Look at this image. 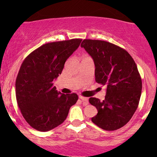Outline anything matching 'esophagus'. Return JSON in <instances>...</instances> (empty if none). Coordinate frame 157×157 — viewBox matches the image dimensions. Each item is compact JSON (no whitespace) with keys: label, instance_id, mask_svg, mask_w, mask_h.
Here are the masks:
<instances>
[{"label":"esophagus","instance_id":"esophagus-1","mask_svg":"<svg viewBox=\"0 0 157 157\" xmlns=\"http://www.w3.org/2000/svg\"><path fill=\"white\" fill-rule=\"evenodd\" d=\"M79 98L82 100V101L85 102L86 105H87L88 104H89V98L84 97V96H79Z\"/></svg>","mask_w":157,"mask_h":157}]
</instances>
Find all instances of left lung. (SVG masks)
<instances>
[{"label": "left lung", "mask_w": 157, "mask_h": 157, "mask_svg": "<svg viewBox=\"0 0 157 157\" xmlns=\"http://www.w3.org/2000/svg\"><path fill=\"white\" fill-rule=\"evenodd\" d=\"M81 47L94 60L96 81L106 87L104 100L89 98L98 110L91 121L102 129H119L130 121L140 100L142 82L136 63L124 48L104 40L84 39Z\"/></svg>", "instance_id": "obj_1"}]
</instances>
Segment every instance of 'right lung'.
Returning a JSON list of instances; mask_svg holds the SVG:
<instances>
[{
    "label": "right lung",
    "mask_w": 157,
    "mask_h": 157,
    "mask_svg": "<svg viewBox=\"0 0 157 157\" xmlns=\"http://www.w3.org/2000/svg\"><path fill=\"white\" fill-rule=\"evenodd\" d=\"M81 40L48 43L23 61L16 81V96L23 118L32 128L39 132L56 128L65 121L70 108L76 103V94H61L53 81Z\"/></svg>",
    "instance_id": "add662e5"
}]
</instances>
